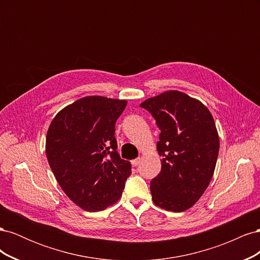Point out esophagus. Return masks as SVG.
Masks as SVG:
<instances>
[{
	"label": "esophagus",
	"instance_id": "esophagus-1",
	"mask_svg": "<svg viewBox=\"0 0 260 260\" xmlns=\"http://www.w3.org/2000/svg\"><path fill=\"white\" fill-rule=\"evenodd\" d=\"M140 162H141V158H136V159H133V160H131V164H132V166H135V167L139 166V165H140Z\"/></svg>",
	"mask_w": 260,
	"mask_h": 260
}]
</instances>
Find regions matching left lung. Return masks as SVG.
I'll return each instance as SVG.
<instances>
[{
  "label": "left lung",
  "mask_w": 260,
  "mask_h": 260,
  "mask_svg": "<svg viewBox=\"0 0 260 260\" xmlns=\"http://www.w3.org/2000/svg\"><path fill=\"white\" fill-rule=\"evenodd\" d=\"M160 129L157 151L161 170L151 181L156 206L181 212L191 208L214 176L219 136L209 109L187 94L170 90L140 104Z\"/></svg>",
  "instance_id": "1"
}]
</instances>
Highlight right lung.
Instances as JSON below:
<instances>
[{
  "label": "right lung",
  "mask_w": 260,
  "mask_h": 260,
  "mask_svg": "<svg viewBox=\"0 0 260 260\" xmlns=\"http://www.w3.org/2000/svg\"><path fill=\"white\" fill-rule=\"evenodd\" d=\"M125 100L91 95L53 118L45 153L61 190L77 206L100 211L120 199L131 164L116 151L115 123Z\"/></svg>",
  "instance_id": "add662e5"
}]
</instances>
